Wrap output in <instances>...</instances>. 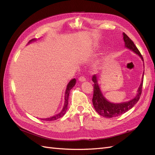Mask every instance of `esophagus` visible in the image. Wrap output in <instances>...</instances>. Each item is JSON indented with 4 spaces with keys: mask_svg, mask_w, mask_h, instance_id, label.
Wrapping results in <instances>:
<instances>
[{
    "mask_svg": "<svg viewBox=\"0 0 155 155\" xmlns=\"http://www.w3.org/2000/svg\"><path fill=\"white\" fill-rule=\"evenodd\" d=\"M79 81H81V82H83V81H86V78L85 76H81L79 78Z\"/></svg>",
    "mask_w": 155,
    "mask_h": 155,
    "instance_id": "esophagus-1",
    "label": "esophagus"
}]
</instances>
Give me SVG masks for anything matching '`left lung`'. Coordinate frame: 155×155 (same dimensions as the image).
<instances>
[{
    "mask_svg": "<svg viewBox=\"0 0 155 155\" xmlns=\"http://www.w3.org/2000/svg\"><path fill=\"white\" fill-rule=\"evenodd\" d=\"M124 40L125 41V46L129 49L133 50L134 52L137 54L142 59L143 61V57L137 48V46L134 44L133 41L129 37L124 33ZM144 74V73H143ZM143 76L142 78V83L138 88V94L134 99L127 102L121 103V104H112L108 101L105 97L103 96L100 91V88L98 85L97 77L96 75L92 76V81L94 83V94L92 98V103L94 107L98 114L105 118H112V117L118 116L124 114L134 106V105L138 101L140 96L142 94V87H143Z\"/></svg>",
    "mask_w": 155,
    "mask_h": 155,
    "instance_id": "obj_1",
    "label": "left lung"
}]
</instances>
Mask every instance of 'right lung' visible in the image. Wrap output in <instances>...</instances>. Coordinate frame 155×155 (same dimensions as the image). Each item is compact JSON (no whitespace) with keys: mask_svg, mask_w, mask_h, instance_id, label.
<instances>
[{"mask_svg":"<svg viewBox=\"0 0 155 155\" xmlns=\"http://www.w3.org/2000/svg\"><path fill=\"white\" fill-rule=\"evenodd\" d=\"M33 41H35V39H33L31 40H30L29 41V43L30 42ZM76 80L75 79H72L71 81H70L67 87V89H66V92H65V101H64V105L63 110H61V112H59V114H58L57 115H55L52 117H51V118H45V119H41L43 120H45V121H52V120H57L61 117L63 116V115L65 114V112L67 110V107H68V96H69V93H70V91L71 90V89L73 88V87L75 85V84H76Z\"/></svg>","mask_w":155,"mask_h":155,"instance_id":"right-lung-1","label":"right lung"}]
</instances>
